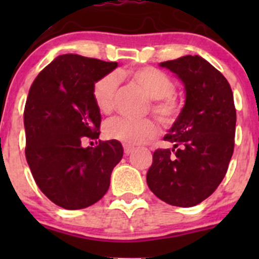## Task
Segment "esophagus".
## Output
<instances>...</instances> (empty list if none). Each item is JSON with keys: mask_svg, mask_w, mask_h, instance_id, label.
I'll use <instances>...</instances> for the list:
<instances>
[{"mask_svg": "<svg viewBox=\"0 0 259 259\" xmlns=\"http://www.w3.org/2000/svg\"><path fill=\"white\" fill-rule=\"evenodd\" d=\"M133 150H134V146L124 145V153H125V155H129V154H132Z\"/></svg>", "mask_w": 259, "mask_h": 259, "instance_id": "1", "label": "esophagus"}]
</instances>
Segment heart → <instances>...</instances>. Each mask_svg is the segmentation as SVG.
I'll return each mask as SVG.
<instances>
[{
    "mask_svg": "<svg viewBox=\"0 0 259 259\" xmlns=\"http://www.w3.org/2000/svg\"><path fill=\"white\" fill-rule=\"evenodd\" d=\"M121 76H129L151 99L150 110L163 124L170 125L178 119L182 105L174 95L176 83L161 70L144 66L130 71H121ZM119 85V76L115 72L103 75L94 82L93 99L98 110L103 114L111 113L114 98ZM159 126L153 119L133 120L127 117H113L104 125V135L110 140L126 145H137L156 137Z\"/></svg>",
    "mask_w": 259,
    "mask_h": 259,
    "instance_id": "obj_1",
    "label": "heart"
}]
</instances>
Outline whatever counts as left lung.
Segmentation results:
<instances>
[{
    "label": "left lung",
    "instance_id": "8db88e82",
    "mask_svg": "<svg viewBox=\"0 0 259 259\" xmlns=\"http://www.w3.org/2000/svg\"><path fill=\"white\" fill-rule=\"evenodd\" d=\"M185 86V105L156 149L146 174L151 192L176 207H194L215 192L234 150L236 106L229 82L200 56L161 62Z\"/></svg>",
    "mask_w": 259,
    "mask_h": 259
}]
</instances>
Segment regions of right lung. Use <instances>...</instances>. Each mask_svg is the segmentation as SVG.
<instances>
[{
	"label": "right lung",
	"instance_id": "obj_1",
	"mask_svg": "<svg viewBox=\"0 0 259 259\" xmlns=\"http://www.w3.org/2000/svg\"><path fill=\"white\" fill-rule=\"evenodd\" d=\"M117 62L60 55L36 76L23 113L26 160L41 192L59 207L82 209L108 192L114 166L121 160L116 140L82 148L100 134L101 114L93 85Z\"/></svg>",
	"mask_w": 259,
	"mask_h": 259
}]
</instances>
